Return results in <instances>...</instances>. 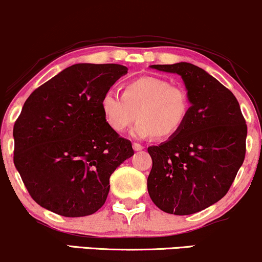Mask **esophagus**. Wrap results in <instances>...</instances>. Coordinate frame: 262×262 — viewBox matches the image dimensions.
<instances>
[{"instance_id": "1", "label": "esophagus", "mask_w": 262, "mask_h": 262, "mask_svg": "<svg viewBox=\"0 0 262 262\" xmlns=\"http://www.w3.org/2000/svg\"><path fill=\"white\" fill-rule=\"evenodd\" d=\"M132 148H134V150L138 151V150L143 149V146H141L140 143H134V144H132Z\"/></svg>"}]
</instances>
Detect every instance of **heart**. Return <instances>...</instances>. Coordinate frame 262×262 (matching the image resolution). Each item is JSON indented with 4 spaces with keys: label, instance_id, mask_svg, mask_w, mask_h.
Instances as JSON below:
<instances>
[{
    "label": "heart",
    "instance_id": "obj_1",
    "mask_svg": "<svg viewBox=\"0 0 262 262\" xmlns=\"http://www.w3.org/2000/svg\"><path fill=\"white\" fill-rule=\"evenodd\" d=\"M104 120L115 132H124L135 119L132 136L146 140L167 138L180 131L188 118L190 102L186 90L158 77H140L126 83L124 93L106 90L101 97Z\"/></svg>",
    "mask_w": 262,
    "mask_h": 262
}]
</instances>
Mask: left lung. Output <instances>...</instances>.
<instances>
[{"instance_id":"1","label":"left lung","mask_w":262,"mask_h":262,"mask_svg":"<svg viewBox=\"0 0 262 262\" xmlns=\"http://www.w3.org/2000/svg\"><path fill=\"white\" fill-rule=\"evenodd\" d=\"M183 80L190 109L179 132L148 147V193L167 214L190 215L224 198L245 157L247 125L230 90L190 63L150 66Z\"/></svg>"}]
</instances>
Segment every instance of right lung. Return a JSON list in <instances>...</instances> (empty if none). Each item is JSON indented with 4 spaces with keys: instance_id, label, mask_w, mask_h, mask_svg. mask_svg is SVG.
I'll use <instances>...</instances> for the list:
<instances>
[{
    "instance_id": "right-lung-1",
    "label": "right lung",
    "mask_w": 262,
    "mask_h": 262,
    "mask_svg": "<svg viewBox=\"0 0 262 262\" xmlns=\"http://www.w3.org/2000/svg\"><path fill=\"white\" fill-rule=\"evenodd\" d=\"M126 74L119 64H74L25 101L13 128L14 165L42 208L81 217L105 203L112 173L134 149L105 122L101 97Z\"/></svg>"
}]
</instances>
